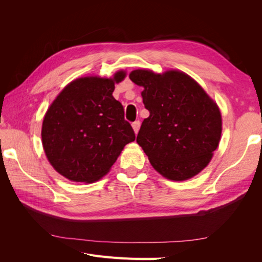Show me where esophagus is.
Segmentation results:
<instances>
[{
	"mask_svg": "<svg viewBox=\"0 0 262 262\" xmlns=\"http://www.w3.org/2000/svg\"><path fill=\"white\" fill-rule=\"evenodd\" d=\"M140 125H141V122H140L139 120L134 121V122L132 123V128H133L134 132H136V134H137V133L139 132V130H140Z\"/></svg>",
	"mask_w": 262,
	"mask_h": 262,
	"instance_id": "obj_1",
	"label": "esophagus"
}]
</instances>
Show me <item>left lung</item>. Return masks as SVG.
<instances>
[{
	"mask_svg": "<svg viewBox=\"0 0 262 262\" xmlns=\"http://www.w3.org/2000/svg\"><path fill=\"white\" fill-rule=\"evenodd\" d=\"M130 80L149 116L137 137L155 170L165 178L187 180L207 167L219 146L222 117L217 105L192 77L177 70L156 74L134 70Z\"/></svg>",
	"mask_w": 262,
	"mask_h": 262,
	"instance_id": "8db88e82",
	"label": "left lung"
}]
</instances>
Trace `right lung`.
<instances>
[{
	"label": "right lung",
	"instance_id": "right-lung-1",
	"mask_svg": "<svg viewBox=\"0 0 262 262\" xmlns=\"http://www.w3.org/2000/svg\"><path fill=\"white\" fill-rule=\"evenodd\" d=\"M125 77L86 76L68 84L43 118L45 153L60 175L76 182L97 181L112 168L123 147L136 140L124 120L120 101L114 98L115 83Z\"/></svg>",
	"mask_w": 262,
	"mask_h": 262
}]
</instances>
